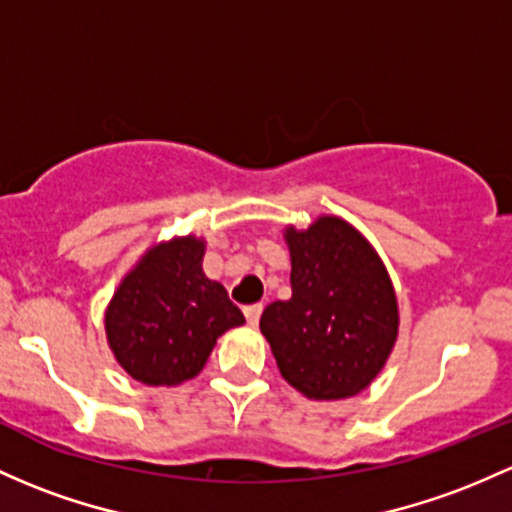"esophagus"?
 Here are the masks:
<instances>
[{
  "instance_id": "1",
  "label": "esophagus",
  "mask_w": 512,
  "mask_h": 512,
  "mask_svg": "<svg viewBox=\"0 0 512 512\" xmlns=\"http://www.w3.org/2000/svg\"><path fill=\"white\" fill-rule=\"evenodd\" d=\"M260 316H262V303H252V306H245L247 325H252V328H255V325L260 323Z\"/></svg>"
}]
</instances>
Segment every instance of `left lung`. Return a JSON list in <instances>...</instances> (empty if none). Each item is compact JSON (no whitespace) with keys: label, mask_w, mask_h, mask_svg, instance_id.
Wrapping results in <instances>:
<instances>
[{"label":"left lung","mask_w":512,"mask_h":512,"mask_svg":"<svg viewBox=\"0 0 512 512\" xmlns=\"http://www.w3.org/2000/svg\"><path fill=\"white\" fill-rule=\"evenodd\" d=\"M291 299L260 318L279 372L316 401L357 396L384 369L398 338V303L384 262L359 230L320 216L286 228Z\"/></svg>","instance_id":"8db88e82"}]
</instances>
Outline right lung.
Listing matches in <instances>:
<instances>
[{
    "instance_id": "add662e5",
    "label": "right lung",
    "mask_w": 512,
    "mask_h": 512,
    "mask_svg": "<svg viewBox=\"0 0 512 512\" xmlns=\"http://www.w3.org/2000/svg\"><path fill=\"white\" fill-rule=\"evenodd\" d=\"M204 240L187 235L150 247L106 308L116 362L148 386H177L204 369L213 345L245 316L201 269Z\"/></svg>"
}]
</instances>
